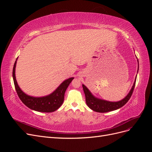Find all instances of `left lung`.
I'll use <instances>...</instances> for the list:
<instances>
[{"mask_svg":"<svg viewBox=\"0 0 152 152\" xmlns=\"http://www.w3.org/2000/svg\"><path fill=\"white\" fill-rule=\"evenodd\" d=\"M138 68H139V65H138ZM135 84H136V81L134 82V85H133L131 90L129 92V93L127 94L126 97L125 98H124L122 100L120 101V102H107V101H104V100L96 98L94 97L93 94H92L91 93V92L89 91V89H87L84 85H82L85 96H86V104L91 110H93V111H95L96 112H99V113H105V112L113 111V110H115L117 109L120 108L122 107H123L124 105H125V104H126L127 102L131 98L133 93V91H134V89Z\"/></svg>","mask_w":152,"mask_h":152,"instance_id":"left-lung-1","label":"left lung"}]
</instances>
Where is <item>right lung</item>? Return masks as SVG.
Listing matches in <instances>:
<instances>
[{
	"label": "right lung",
	"mask_w": 152,
	"mask_h": 152,
	"mask_svg": "<svg viewBox=\"0 0 152 152\" xmlns=\"http://www.w3.org/2000/svg\"><path fill=\"white\" fill-rule=\"evenodd\" d=\"M16 60L13 66L12 77L16 93L18 96H19L20 99L21 100V102L27 107L37 112L49 113L56 111L63 104L65 91L69 84L71 83V82L73 79V78H70V79H68L64 81L56 89V91H54L52 94H50L49 96L41 98L32 97V96H30L25 94L18 85L15 77Z\"/></svg>",
	"instance_id": "obj_1"
}]
</instances>
